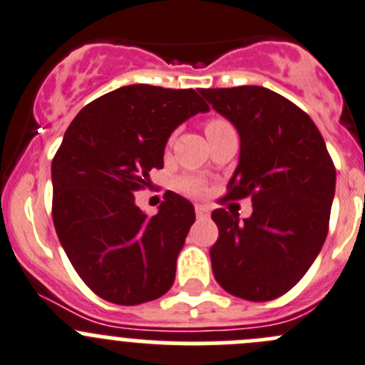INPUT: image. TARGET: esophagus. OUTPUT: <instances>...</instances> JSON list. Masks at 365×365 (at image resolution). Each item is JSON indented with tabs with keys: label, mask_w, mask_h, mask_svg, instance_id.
<instances>
[{
	"label": "esophagus",
	"mask_w": 365,
	"mask_h": 365,
	"mask_svg": "<svg viewBox=\"0 0 365 365\" xmlns=\"http://www.w3.org/2000/svg\"><path fill=\"white\" fill-rule=\"evenodd\" d=\"M194 210H196V217L203 220V217H209V207L205 205H194Z\"/></svg>",
	"instance_id": "34e87169"
}]
</instances>
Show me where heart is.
<instances>
[{"label":"heart","instance_id":"obj_1","mask_svg":"<svg viewBox=\"0 0 365 365\" xmlns=\"http://www.w3.org/2000/svg\"><path fill=\"white\" fill-rule=\"evenodd\" d=\"M223 125H229V122L223 120V118H210L205 124V133L212 131V129L223 128ZM180 189L187 194H192V196H200V194L205 190V182L198 176H185V178L180 180Z\"/></svg>","mask_w":365,"mask_h":365}]
</instances>
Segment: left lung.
<instances>
[{
	"label": "left lung",
	"mask_w": 365,
	"mask_h": 365,
	"mask_svg": "<svg viewBox=\"0 0 365 365\" xmlns=\"http://www.w3.org/2000/svg\"><path fill=\"white\" fill-rule=\"evenodd\" d=\"M200 93L236 125L240 163L225 200L252 198V216L216 209L220 236L210 248L216 281L247 301L281 297L302 279L328 236L335 165L312 118L261 86Z\"/></svg>",
	"instance_id": "8db88e82"
}]
</instances>
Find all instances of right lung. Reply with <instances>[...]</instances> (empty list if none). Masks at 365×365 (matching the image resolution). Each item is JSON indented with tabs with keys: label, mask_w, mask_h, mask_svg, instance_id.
Masks as SVG:
<instances>
[{
	"label": "right lung",
	"mask_w": 365,
	"mask_h": 365,
	"mask_svg": "<svg viewBox=\"0 0 365 365\" xmlns=\"http://www.w3.org/2000/svg\"><path fill=\"white\" fill-rule=\"evenodd\" d=\"M209 111L194 90L131 84L84 106L52 162V216L71 267L113 304L162 297L194 223V207L167 192L149 217L135 205L149 173L163 167L167 138Z\"/></svg>",
	"instance_id": "obj_1"
}]
</instances>
